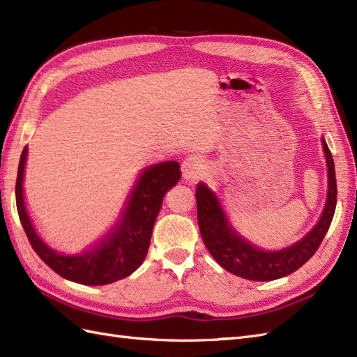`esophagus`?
<instances>
[{
  "label": "esophagus",
  "mask_w": 357,
  "mask_h": 357,
  "mask_svg": "<svg viewBox=\"0 0 357 357\" xmlns=\"http://www.w3.org/2000/svg\"><path fill=\"white\" fill-rule=\"evenodd\" d=\"M183 176L188 180H198L205 174V164L201 158L190 156L186 158L181 165Z\"/></svg>",
  "instance_id": "1"
}]
</instances>
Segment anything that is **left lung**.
I'll use <instances>...</instances> for the list:
<instances>
[{
    "label": "left lung",
    "instance_id": "obj_1",
    "mask_svg": "<svg viewBox=\"0 0 357 357\" xmlns=\"http://www.w3.org/2000/svg\"><path fill=\"white\" fill-rule=\"evenodd\" d=\"M321 142L329 177L325 210H323L319 223L307 236L283 250L264 252L243 240L226 220L219 199L204 183H199L195 195L202 241L214 261L226 271L247 280H253V282H269V280L282 278L296 271L317 252L329 229L335 207H337V178H335L333 159L325 139Z\"/></svg>",
    "mask_w": 357,
    "mask_h": 357
}]
</instances>
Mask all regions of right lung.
Returning a JSON list of instances; mask_svg holds the SVG:
<instances>
[{
  "instance_id": "add662e5",
  "label": "right lung",
  "mask_w": 357,
  "mask_h": 357,
  "mask_svg": "<svg viewBox=\"0 0 357 357\" xmlns=\"http://www.w3.org/2000/svg\"><path fill=\"white\" fill-rule=\"evenodd\" d=\"M28 149L22 150L16 178V207L28 240L40 259L61 277L74 283L102 286L131 275L149 252L153 225L168 189L180 180L176 160L149 167L137 181L123 218L116 228L91 252L62 256L43 243L34 231L24 204V168Z\"/></svg>"
}]
</instances>
